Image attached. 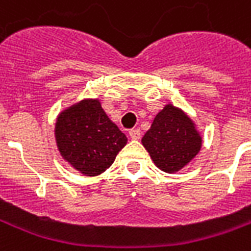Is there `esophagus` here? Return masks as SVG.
<instances>
[{"instance_id":"34e87169","label":"esophagus","mask_w":251,"mask_h":251,"mask_svg":"<svg viewBox=\"0 0 251 251\" xmlns=\"http://www.w3.org/2000/svg\"><path fill=\"white\" fill-rule=\"evenodd\" d=\"M129 137H130L131 140H140L141 130L140 129H131V130H129Z\"/></svg>"}]
</instances>
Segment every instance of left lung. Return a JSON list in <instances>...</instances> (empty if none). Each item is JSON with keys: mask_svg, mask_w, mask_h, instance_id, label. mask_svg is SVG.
<instances>
[{"mask_svg": "<svg viewBox=\"0 0 251 251\" xmlns=\"http://www.w3.org/2000/svg\"><path fill=\"white\" fill-rule=\"evenodd\" d=\"M141 142L158 169L175 174L200 152L203 137L184 110L168 103L154 117Z\"/></svg>", "mask_w": 251, "mask_h": 251, "instance_id": "left-lung-1", "label": "left lung"}]
</instances>
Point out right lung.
<instances>
[{"instance_id": "1", "label": "right lung", "mask_w": 251, "mask_h": 251, "mask_svg": "<svg viewBox=\"0 0 251 251\" xmlns=\"http://www.w3.org/2000/svg\"><path fill=\"white\" fill-rule=\"evenodd\" d=\"M55 140L63 160L90 177L110 168L127 144L98 98H84L63 109L55 122Z\"/></svg>"}]
</instances>
